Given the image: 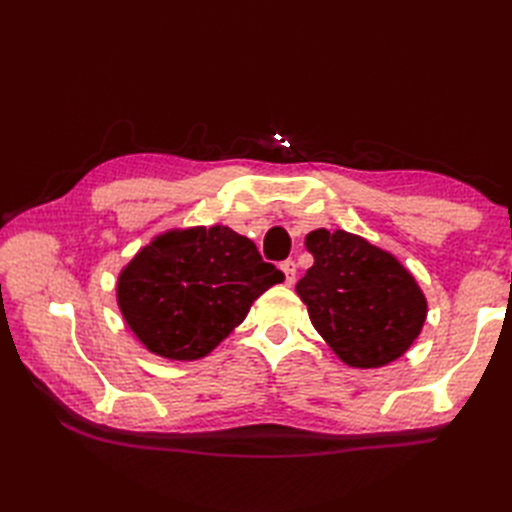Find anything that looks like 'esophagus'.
Wrapping results in <instances>:
<instances>
[{
    "label": "esophagus",
    "instance_id": "obj_1",
    "mask_svg": "<svg viewBox=\"0 0 512 512\" xmlns=\"http://www.w3.org/2000/svg\"><path fill=\"white\" fill-rule=\"evenodd\" d=\"M280 267H282V271L286 275V284L292 286L294 284V277H297V265H294V260H284Z\"/></svg>",
    "mask_w": 512,
    "mask_h": 512
}]
</instances>
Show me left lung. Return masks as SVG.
<instances>
[{
  "instance_id": "1",
  "label": "left lung",
  "mask_w": 512,
  "mask_h": 512,
  "mask_svg": "<svg viewBox=\"0 0 512 512\" xmlns=\"http://www.w3.org/2000/svg\"><path fill=\"white\" fill-rule=\"evenodd\" d=\"M314 265L297 284L309 320L350 367L399 359L423 329L425 294L401 262L346 230L305 237Z\"/></svg>"
}]
</instances>
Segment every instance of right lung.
Listing matches in <instances>:
<instances>
[{
	"label": "right lung",
	"mask_w": 512,
	"mask_h": 512,
	"mask_svg": "<svg viewBox=\"0 0 512 512\" xmlns=\"http://www.w3.org/2000/svg\"><path fill=\"white\" fill-rule=\"evenodd\" d=\"M284 273L228 226L168 230L119 273L117 303L145 348L170 361L209 354Z\"/></svg>",
	"instance_id": "right-lung-1"
}]
</instances>
